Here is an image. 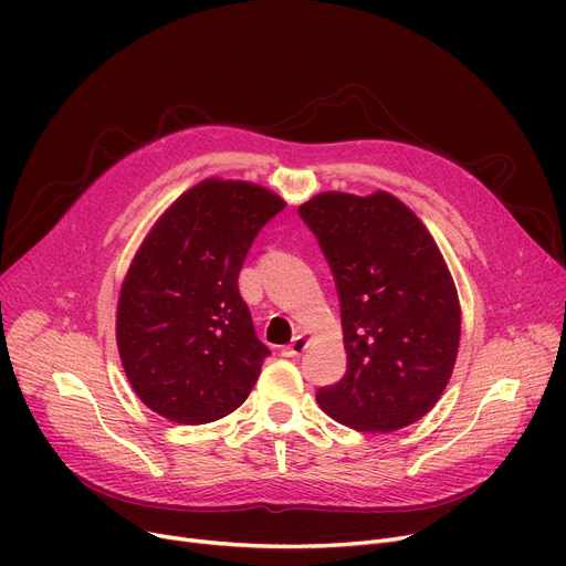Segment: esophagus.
Returning <instances> with one entry per match:
<instances>
[{"mask_svg": "<svg viewBox=\"0 0 566 566\" xmlns=\"http://www.w3.org/2000/svg\"><path fill=\"white\" fill-rule=\"evenodd\" d=\"M307 346H310V339L305 335H298V337L291 339V344H286L282 348V355H284V358H298V355H303L307 350Z\"/></svg>", "mask_w": 566, "mask_h": 566, "instance_id": "esophagus-1", "label": "esophagus"}]
</instances>
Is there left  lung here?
Listing matches in <instances>:
<instances>
[{
  "label": "left lung",
  "instance_id": "obj_1",
  "mask_svg": "<svg viewBox=\"0 0 566 566\" xmlns=\"http://www.w3.org/2000/svg\"><path fill=\"white\" fill-rule=\"evenodd\" d=\"M328 261L342 312L346 374L321 408L358 431L418 422L448 385L461 310L431 233L397 197L323 192L298 208Z\"/></svg>",
  "mask_w": 566,
  "mask_h": 566
}]
</instances>
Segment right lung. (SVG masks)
Returning a JSON list of instances; mask_svg holds the SVG:
<instances>
[{
	"label": "right lung",
	"mask_w": 566,
	"mask_h": 566,
	"mask_svg": "<svg viewBox=\"0 0 566 566\" xmlns=\"http://www.w3.org/2000/svg\"><path fill=\"white\" fill-rule=\"evenodd\" d=\"M284 208L271 190L208 181L178 197L142 243L116 310V344L137 397L178 424H206L252 392L259 342L238 275Z\"/></svg>",
	"instance_id": "obj_1"
}]
</instances>
